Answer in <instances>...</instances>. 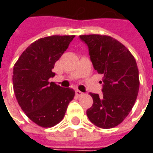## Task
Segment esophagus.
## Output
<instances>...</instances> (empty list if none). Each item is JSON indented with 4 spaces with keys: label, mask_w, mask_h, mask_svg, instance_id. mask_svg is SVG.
Segmentation results:
<instances>
[{
    "label": "esophagus",
    "mask_w": 153,
    "mask_h": 153,
    "mask_svg": "<svg viewBox=\"0 0 153 153\" xmlns=\"http://www.w3.org/2000/svg\"><path fill=\"white\" fill-rule=\"evenodd\" d=\"M76 94L77 96H82V95H83V93L76 89Z\"/></svg>",
    "instance_id": "1"
}]
</instances>
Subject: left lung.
I'll return each mask as SVG.
<instances>
[{
  "mask_svg": "<svg viewBox=\"0 0 153 153\" xmlns=\"http://www.w3.org/2000/svg\"><path fill=\"white\" fill-rule=\"evenodd\" d=\"M80 39L88 48L94 70L103 75V96L90 93L94 103L87 116L99 128H114L130 112L138 95L136 61L124 45L111 36L83 35Z\"/></svg>",
  "mask_w": 153,
  "mask_h": 153,
  "instance_id": "obj_1",
  "label": "left lung"
}]
</instances>
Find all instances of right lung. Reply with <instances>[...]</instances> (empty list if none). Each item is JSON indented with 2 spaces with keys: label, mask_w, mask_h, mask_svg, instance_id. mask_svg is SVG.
Wrapping results in <instances>:
<instances>
[{
  "label": "right lung",
  "mask_w": 153,
  "mask_h": 153,
  "mask_svg": "<svg viewBox=\"0 0 153 153\" xmlns=\"http://www.w3.org/2000/svg\"><path fill=\"white\" fill-rule=\"evenodd\" d=\"M75 36H52L38 39L23 52L13 72L15 96L23 111L37 125L49 128L65 117L75 91L48 80L54 64Z\"/></svg>",
  "instance_id": "right-lung-1"
}]
</instances>
